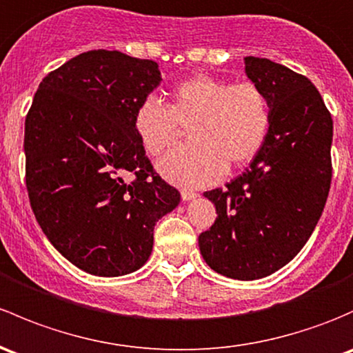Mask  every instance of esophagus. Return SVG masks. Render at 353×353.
Returning <instances> with one entry per match:
<instances>
[{"instance_id":"obj_1","label":"esophagus","mask_w":353,"mask_h":353,"mask_svg":"<svg viewBox=\"0 0 353 353\" xmlns=\"http://www.w3.org/2000/svg\"><path fill=\"white\" fill-rule=\"evenodd\" d=\"M181 198H183V201H189V199L198 198V192L189 191V189H183V191H181Z\"/></svg>"}]
</instances>
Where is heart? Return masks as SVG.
Returning a JSON list of instances; mask_svg holds the SVG:
<instances>
[{
	"instance_id": "obj_1",
	"label": "heart",
	"mask_w": 353,
	"mask_h": 353,
	"mask_svg": "<svg viewBox=\"0 0 353 353\" xmlns=\"http://www.w3.org/2000/svg\"><path fill=\"white\" fill-rule=\"evenodd\" d=\"M270 127V105L254 83L230 84L196 74L176 84L162 105L145 98L135 110L133 128L150 157L176 145L188 130L189 143L159 162L167 179L186 188L216 183L228 167H242L257 155Z\"/></svg>"
}]
</instances>
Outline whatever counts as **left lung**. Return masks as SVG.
Instances as JSON below:
<instances>
[{
  "mask_svg": "<svg viewBox=\"0 0 353 353\" xmlns=\"http://www.w3.org/2000/svg\"><path fill=\"white\" fill-rule=\"evenodd\" d=\"M245 72L269 99L270 127L250 167L226 188L205 192L218 216L198 242L218 274L254 281L291 262L323 213L333 120L303 74L252 55Z\"/></svg>",
  "mask_w": 353,
  "mask_h": 353,
  "instance_id": "8db88e82",
  "label": "left lung"
}]
</instances>
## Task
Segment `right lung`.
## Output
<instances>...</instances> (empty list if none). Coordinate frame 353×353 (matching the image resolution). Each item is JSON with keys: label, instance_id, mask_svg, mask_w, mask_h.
Returning a JSON list of instances; mask_svg holds the SVG:
<instances>
[{"label": "right lung", "instance_id": "1", "mask_svg": "<svg viewBox=\"0 0 353 353\" xmlns=\"http://www.w3.org/2000/svg\"><path fill=\"white\" fill-rule=\"evenodd\" d=\"M161 81L157 62L89 50L47 74L28 110L30 206L49 242L94 276L140 269L155 223L181 201L133 128L135 110Z\"/></svg>", "mask_w": 353, "mask_h": 353}]
</instances>
